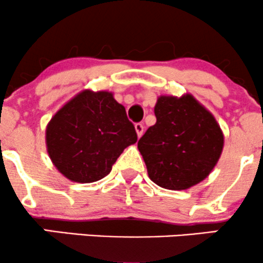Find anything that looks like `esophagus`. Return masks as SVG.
Here are the masks:
<instances>
[{
	"instance_id": "esophagus-1",
	"label": "esophagus",
	"mask_w": 263,
	"mask_h": 263,
	"mask_svg": "<svg viewBox=\"0 0 263 263\" xmlns=\"http://www.w3.org/2000/svg\"><path fill=\"white\" fill-rule=\"evenodd\" d=\"M135 128H136V132H137V136H138V137H141V136L143 135V129H144L143 123H141V122L136 123V125H135Z\"/></svg>"
}]
</instances>
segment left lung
<instances>
[{
	"label": "left lung",
	"instance_id": "obj_1",
	"mask_svg": "<svg viewBox=\"0 0 263 263\" xmlns=\"http://www.w3.org/2000/svg\"><path fill=\"white\" fill-rule=\"evenodd\" d=\"M155 115L157 122L137 144L151 180L171 190L200 183L215 167L224 147L216 120L189 93L159 96Z\"/></svg>",
	"mask_w": 263,
	"mask_h": 263
}]
</instances>
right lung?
Instances as JSON below:
<instances>
[{
  "instance_id": "add662e5",
  "label": "right lung",
  "mask_w": 263,
  "mask_h": 263,
  "mask_svg": "<svg viewBox=\"0 0 263 263\" xmlns=\"http://www.w3.org/2000/svg\"><path fill=\"white\" fill-rule=\"evenodd\" d=\"M45 141L63 176L92 183L110 173L123 149L137 142V134L112 93L84 90L52 117Z\"/></svg>"
}]
</instances>
